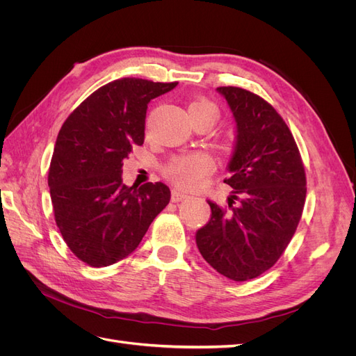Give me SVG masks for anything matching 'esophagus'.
I'll use <instances>...</instances> for the list:
<instances>
[{"instance_id": "esophagus-1", "label": "esophagus", "mask_w": 356, "mask_h": 356, "mask_svg": "<svg viewBox=\"0 0 356 356\" xmlns=\"http://www.w3.org/2000/svg\"><path fill=\"white\" fill-rule=\"evenodd\" d=\"M188 197V195L186 191H182L181 188H178V187H175L174 190H172V202H181V200H184V199H187Z\"/></svg>"}]
</instances>
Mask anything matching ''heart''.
<instances>
[{
	"label": "heart",
	"instance_id": "1",
	"mask_svg": "<svg viewBox=\"0 0 356 356\" xmlns=\"http://www.w3.org/2000/svg\"><path fill=\"white\" fill-rule=\"evenodd\" d=\"M200 111H212L215 115H217V108H215L213 104H211L209 101L203 98L191 101L188 105V115L191 117ZM212 168H213L212 159L208 154L196 153V154L182 156L175 159L168 166L166 174L172 181L175 182V184L186 188H193V187H199L202 184L203 178L209 174Z\"/></svg>",
	"mask_w": 356,
	"mask_h": 356
}]
</instances>
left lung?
Listing matches in <instances>:
<instances>
[{
  "label": "left lung",
  "mask_w": 356,
  "mask_h": 356,
  "mask_svg": "<svg viewBox=\"0 0 356 356\" xmlns=\"http://www.w3.org/2000/svg\"><path fill=\"white\" fill-rule=\"evenodd\" d=\"M217 92L234 120L224 179L234 191L229 211L208 200L211 218L196 232V243L215 270L242 282L268 270L285 251L303 212L306 175L294 136L270 104L232 86Z\"/></svg>",
  "instance_id": "1"
}]
</instances>
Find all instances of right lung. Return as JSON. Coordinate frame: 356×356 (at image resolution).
Returning a JSON list of instances; mask_svg holds the SVG:
<instances>
[{
    "label": "right lung",
    "instance_id": "obj_1",
    "mask_svg": "<svg viewBox=\"0 0 356 356\" xmlns=\"http://www.w3.org/2000/svg\"><path fill=\"white\" fill-rule=\"evenodd\" d=\"M178 83L120 79L83 101L62 124L49 169L55 220L70 250L92 267L132 254L170 200L163 182L123 184V161L144 143L148 104Z\"/></svg>",
    "mask_w": 356,
    "mask_h": 356
}]
</instances>
